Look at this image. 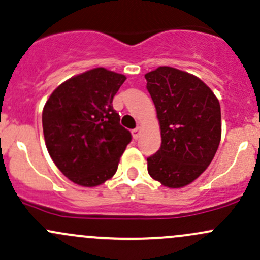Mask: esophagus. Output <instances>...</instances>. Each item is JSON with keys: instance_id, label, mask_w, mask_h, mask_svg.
Here are the masks:
<instances>
[{"instance_id": "1", "label": "esophagus", "mask_w": 260, "mask_h": 260, "mask_svg": "<svg viewBox=\"0 0 260 260\" xmlns=\"http://www.w3.org/2000/svg\"><path fill=\"white\" fill-rule=\"evenodd\" d=\"M140 133H141V127L138 126L136 129H134L131 131V134H133V138L135 139V140H138L139 138H140Z\"/></svg>"}]
</instances>
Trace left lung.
<instances>
[{
    "label": "left lung",
    "instance_id": "8db88e82",
    "mask_svg": "<svg viewBox=\"0 0 260 260\" xmlns=\"http://www.w3.org/2000/svg\"><path fill=\"white\" fill-rule=\"evenodd\" d=\"M157 111L161 146L147 157L153 180L180 188L213 160L220 141V107L213 91L194 75L171 67L145 74Z\"/></svg>",
    "mask_w": 260,
    "mask_h": 260
}]
</instances>
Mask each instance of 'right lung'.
Returning a JSON list of instances; mask_svg holds the SVG:
<instances>
[{"label": "right lung", "instance_id": "obj_1", "mask_svg": "<svg viewBox=\"0 0 260 260\" xmlns=\"http://www.w3.org/2000/svg\"><path fill=\"white\" fill-rule=\"evenodd\" d=\"M125 79L104 68L91 69L60 84L44 105L47 150L62 174L77 185L94 187L113 177L133 139L113 108Z\"/></svg>", "mask_w": 260, "mask_h": 260}]
</instances>
